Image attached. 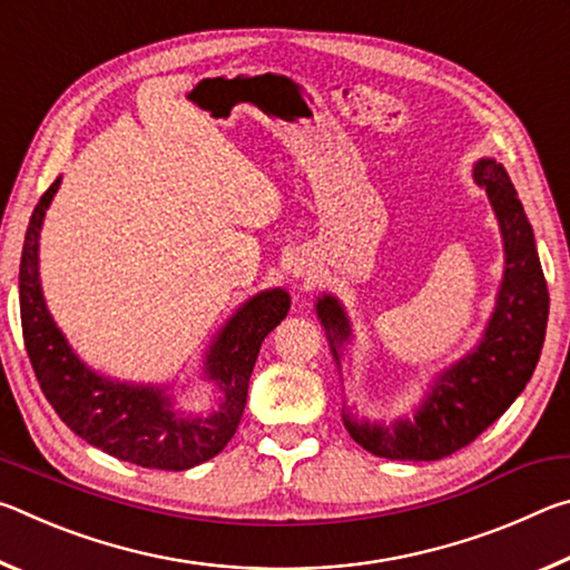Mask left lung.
Returning a JSON list of instances; mask_svg holds the SVG:
<instances>
[{"label":"left lung","instance_id":"1","mask_svg":"<svg viewBox=\"0 0 570 570\" xmlns=\"http://www.w3.org/2000/svg\"><path fill=\"white\" fill-rule=\"evenodd\" d=\"M475 183L485 188L505 244V276L500 284L493 320L485 340L465 360L442 372L414 420H397L390 428L356 422L342 414L354 442L387 460H440L468 448L482 430L503 414L540 360L548 324V286L523 204L505 168L480 160ZM316 314L330 334L334 360L350 340V322L334 296L316 304Z\"/></svg>","mask_w":570,"mask_h":570}]
</instances>
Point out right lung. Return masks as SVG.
<instances>
[{
  "instance_id": "obj_1",
  "label": "right lung",
  "mask_w": 570,
  "mask_h": 570,
  "mask_svg": "<svg viewBox=\"0 0 570 570\" xmlns=\"http://www.w3.org/2000/svg\"><path fill=\"white\" fill-rule=\"evenodd\" d=\"M60 188L57 178L35 206L19 264V314L35 377L47 402L75 435L108 455L153 470H188L218 455L236 435L246 407L248 380L266 334L288 312L282 288L250 298L230 316L206 356V374L218 384L220 407L208 417H186L156 387H130L88 370L67 346L47 312L37 248L45 210Z\"/></svg>"
}]
</instances>
